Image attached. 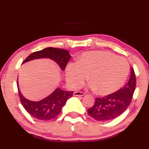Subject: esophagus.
<instances>
[{"label":"esophagus","mask_w":149,"mask_h":149,"mask_svg":"<svg viewBox=\"0 0 149 149\" xmlns=\"http://www.w3.org/2000/svg\"><path fill=\"white\" fill-rule=\"evenodd\" d=\"M73 95L76 96H85V93L83 92H75L73 93Z\"/></svg>","instance_id":"1"}]
</instances>
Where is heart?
Returning a JSON list of instances; mask_svg holds the SVG:
<instances>
[{"label": "heart", "instance_id": "heart-1", "mask_svg": "<svg viewBox=\"0 0 149 149\" xmlns=\"http://www.w3.org/2000/svg\"><path fill=\"white\" fill-rule=\"evenodd\" d=\"M129 72L126 59L105 51L83 53L77 63H69L66 70L67 80L73 88L81 87L89 76V87L101 95L111 94L121 89Z\"/></svg>", "mask_w": 149, "mask_h": 149}]
</instances>
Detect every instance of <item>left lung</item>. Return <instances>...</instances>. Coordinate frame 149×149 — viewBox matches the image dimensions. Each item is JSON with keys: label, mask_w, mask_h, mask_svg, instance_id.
<instances>
[{"label": "left lung", "mask_w": 149, "mask_h": 149, "mask_svg": "<svg viewBox=\"0 0 149 149\" xmlns=\"http://www.w3.org/2000/svg\"><path fill=\"white\" fill-rule=\"evenodd\" d=\"M136 87V76L133 68L131 69L130 79L124 87L117 92L98 97L92 107L87 110L88 114L98 121L112 120L125 112L131 103Z\"/></svg>", "instance_id": "1"}]
</instances>
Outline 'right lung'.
I'll use <instances>...</instances> for the list:
<instances>
[{"instance_id":"1","label":"right lung","mask_w":149,"mask_h":149,"mask_svg":"<svg viewBox=\"0 0 149 149\" xmlns=\"http://www.w3.org/2000/svg\"><path fill=\"white\" fill-rule=\"evenodd\" d=\"M69 51L67 50L53 47L46 48L42 51H36L28 55L23 62L39 58H50L59 64L62 70H64L67 64L71 59ZM18 92L21 104L27 112L33 117L39 120L48 121L54 119L60 113L62 107L69 98L73 96V92H66L57 88L55 92L39 101H31L26 99L19 91L18 86Z\"/></svg>"}]
</instances>
